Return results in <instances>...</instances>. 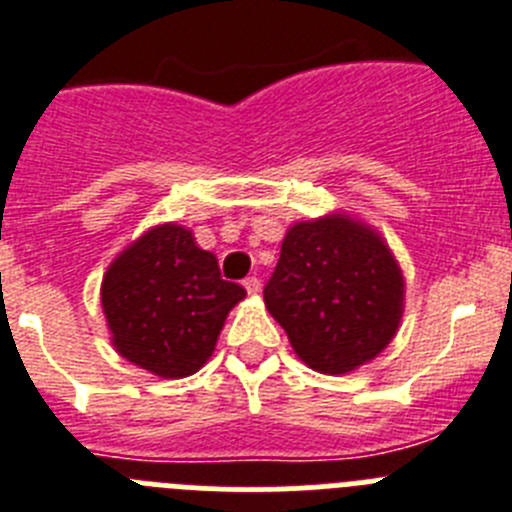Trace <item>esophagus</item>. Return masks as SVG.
<instances>
[{"mask_svg": "<svg viewBox=\"0 0 512 512\" xmlns=\"http://www.w3.org/2000/svg\"><path fill=\"white\" fill-rule=\"evenodd\" d=\"M260 278H257V275H250V278H244V288H247V293H252V296H255V293H260Z\"/></svg>", "mask_w": 512, "mask_h": 512, "instance_id": "esophagus-1", "label": "esophagus"}]
</instances>
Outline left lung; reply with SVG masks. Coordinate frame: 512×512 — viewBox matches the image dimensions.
<instances>
[{
    "label": "left lung",
    "mask_w": 512,
    "mask_h": 512,
    "mask_svg": "<svg viewBox=\"0 0 512 512\" xmlns=\"http://www.w3.org/2000/svg\"><path fill=\"white\" fill-rule=\"evenodd\" d=\"M262 293L296 355L330 376L373 361L404 311V275L389 244L350 213L293 224Z\"/></svg>",
    "instance_id": "8db88e82"
}]
</instances>
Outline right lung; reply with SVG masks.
<instances>
[{"label":"right lung","instance_id":"obj_1","mask_svg":"<svg viewBox=\"0 0 512 512\" xmlns=\"http://www.w3.org/2000/svg\"><path fill=\"white\" fill-rule=\"evenodd\" d=\"M247 296L221 278L193 231L159 224L110 262L100 301L115 350L162 379H185L211 358L221 327Z\"/></svg>","mask_w":512,"mask_h":512}]
</instances>
